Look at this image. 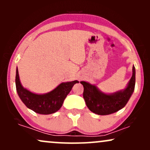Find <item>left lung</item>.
Wrapping results in <instances>:
<instances>
[{
	"instance_id": "obj_1",
	"label": "left lung",
	"mask_w": 150,
	"mask_h": 150,
	"mask_svg": "<svg viewBox=\"0 0 150 150\" xmlns=\"http://www.w3.org/2000/svg\"><path fill=\"white\" fill-rule=\"evenodd\" d=\"M84 87L83 97L86 105L93 113L98 115H108L119 111L126 105L135 89V68L132 67V75L123 90L112 94L101 92L94 85L81 81Z\"/></svg>"
}]
</instances>
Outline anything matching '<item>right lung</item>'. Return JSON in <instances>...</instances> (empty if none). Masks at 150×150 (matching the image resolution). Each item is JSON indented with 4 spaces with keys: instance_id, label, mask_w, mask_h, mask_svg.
<instances>
[{
    "instance_id": "add662e5",
    "label": "right lung",
    "mask_w": 150,
    "mask_h": 150,
    "mask_svg": "<svg viewBox=\"0 0 150 150\" xmlns=\"http://www.w3.org/2000/svg\"><path fill=\"white\" fill-rule=\"evenodd\" d=\"M76 83H79L77 80L62 82L50 92L43 94H35L22 87L18 68L16 69L15 85L19 97L27 108L39 114L48 115L58 111L65 97Z\"/></svg>"
}]
</instances>
